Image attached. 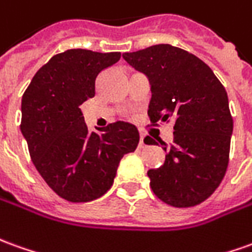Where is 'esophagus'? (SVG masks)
<instances>
[{
	"mask_svg": "<svg viewBox=\"0 0 252 252\" xmlns=\"http://www.w3.org/2000/svg\"><path fill=\"white\" fill-rule=\"evenodd\" d=\"M146 146H147V144H146V138H144V135H142V136H140V142H139V147H140V149H144Z\"/></svg>",
	"mask_w": 252,
	"mask_h": 252,
	"instance_id": "34e87169",
	"label": "esophagus"
}]
</instances>
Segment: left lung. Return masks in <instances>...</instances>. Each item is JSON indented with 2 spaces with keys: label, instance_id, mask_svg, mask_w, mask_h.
Returning a JSON list of instances; mask_svg holds the SVG:
<instances>
[{
  "label": "left lung",
  "instance_id": "left-lung-1",
  "mask_svg": "<svg viewBox=\"0 0 252 252\" xmlns=\"http://www.w3.org/2000/svg\"><path fill=\"white\" fill-rule=\"evenodd\" d=\"M123 59L149 79L151 123L175 120L165 162L147 172L153 192L175 207L199 205L217 189L229 161L233 120L224 86L202 60L170 45ZM149 139L146 144L156 143Z\"/></svg>",
  "mask_w": 252,
  "mask_h": 252
}]
</instances>
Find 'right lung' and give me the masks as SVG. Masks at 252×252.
<instances>
[{
  "instance_id": "add662e5",
  "label": "right lung",
  "mask_w": 252,
  "mask_h": 252,
  "mask_svg": "<svg viewBox=\"0 0 252 252\" xmlns=\"http://www.w3.org/2000/svg\"><path fill=\"white\" fill-rule=\"evenodd\" d=\"M119 52L71 49L53 56L23 94L22 129L30 156L47 186L63 199L90 202L113 186L123 157L135 151L138 128L117 121L89 132L80 105L95 95L96 76Z\"/></svg>"
}]
</instances>
